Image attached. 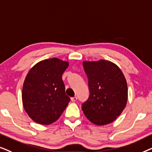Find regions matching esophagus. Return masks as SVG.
Segmentation results:
<instances>
[{"label": "esophagus", "mask_w": 152, "mask_h": 152, "mask_svg": "<svg viewBox=\"0 0 152 152\" xmlns=\"http://www.w3.org/2000/svg\"><path fill=\"white\" fill-rule=\"evenodd\" d=\"M71 100H72L73 102H76V100H77V97H76V96L72 97V98H71Z\"/></svg>", "instance_id": "esophagus-1"}]
</instances>
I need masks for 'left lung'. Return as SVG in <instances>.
Listing matches in <instances>:
<instances>
[{"label": "left lung", "instance_id": "8db88e82", "mask_svg": "<svg viewBox=\"0 0 152 152\" xmlns=\"http://www.w3.org/2000/svg\"><path fill=\"white\" fill-rule=\"evenodd\" d=\"M90 96L82 105L85 115L96 125H106L120 116L126 107L128 88L118 66L105 60L84 61Z\"/></svg>", "mask_w": 152, "mask_h": 152}]
</instances>
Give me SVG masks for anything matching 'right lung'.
I'll use <instances>...</instances> for the list:
<instances>
[{
  "label": "right lung",
  "mask_w": 152,
  "mask_h": 152,
  "mask_svg": "<svg viewBox=\"0 0 152 152\" xmlns=\"http://www.w3.org/2000/svg\"><path fill=\"white\" fill-rule=\"evenodd\" d=\"M69 62L53 58L40 61L28 72L22 90V102L30 118L39 124L56 122L70 98L65 94L62 75Z\"/></svg>",
  "instance_id": "add662e5"
}]
</instances>
